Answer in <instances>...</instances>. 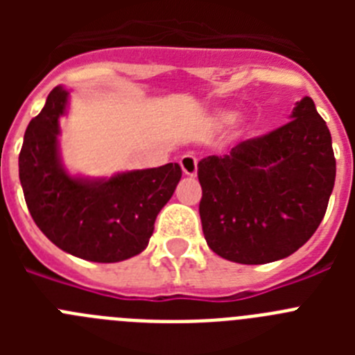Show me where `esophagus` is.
Listing matches in <instances>:
<instances>
[{"label":"esophagus","instance_id":"34e87169","mask_svg":"<svg viewBox=\"0 0 355 355\" xmlns=\"http://www.w3.org/2000/svg\"><path fill=\"white\" fill-rule=\"evenodd\" d=\"M181 168L187 175H196L197 174V158L193 155H184L181 156Z\"/></svg>","mask_w":355,"mask_h":355}]
</instances>
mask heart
I'll list each match as a JSON object with an SVG mask.
<instances>
[{"label":"heart","instance_id":"obj_1","mask_svg":"<svg viewBox=\"0 0 355 355\" xmlns=\"http://www.w3.org/2000/svg\"><path fill=\"white\" fill-rule=\"evenodd\" d=\"M234 119H236V115L231 114V112H218V114L213 115V124L218 128H224L229 126V124H233Z\"/></svg>","mask_w":355,"mask_h":355}]
</instances>
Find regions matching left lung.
<instances>
[{"mask_svg":"<svg viewBox=\"0 0 355 355\" xmlns=\"http://www.w3.org/2000/svg\"><path fill=\"white\" fill-rule=\"evenodd\" d=\"M199 215L209 249L241 265L283 259L313 236L336 180L325 121L311 97L291 121L199 162Z\"/></svg>","mask_w":355,"mask_h":355,"instance_id":"1","label":"left lung"}]
</instances>
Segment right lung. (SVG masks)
I'll return each instance as SVG.
<instances>
[{
    "label": "right lung",
    "mask_w": 355,
    "mask_h": 355,
    "mask_svg": "<svg viewBox=\"0 0 355 355\" xmlns=\"http://www.w3.org/2000/svg\"><path fill=\"white\" fill-rule=\"evenodd\" d=\"M67 92L51 90L31 119L19 153V180L37 227L65 252L96 263H117L142 252L159 209L181 180L178 163L131 171L110 180L72 178L58 158V119Z\"/></svg>",
    "instance_id": "1"
}]
</instances>
